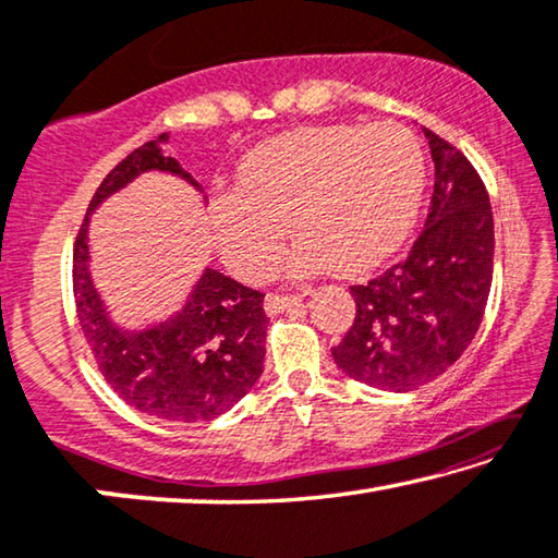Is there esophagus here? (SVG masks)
<instances>
[{
  "instance_id": "34e87169",
  "label": "esophagus",
  "mask_w": 558,
  "mask_h": 558,
  "mask_svg": "<svg viewBox=\"0 0 558 558\" xmlns=\"http://www.w3.org/2000/svg\"><path fill=\"white\" fill-rule=\"evenodd\" d=\"M301 303V295H288V293H270L268 298H265V311H268L270 315L272 313H282L288 311V307H293Z\"/></svg>"
}]
</instances>
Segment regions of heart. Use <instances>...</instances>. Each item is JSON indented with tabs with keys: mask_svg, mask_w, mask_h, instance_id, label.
<instances>
[{
	"mask_svg": "<svg viewBox=\"0 0 558 558\" xmlns=\"http://www.w3.org/2000/svg\"><path fill=\"white\" fill-rule=\"evenodd\" d=\"M423 190L426 153L403 124L295 130L245 157L238 195L215 199V238L245 280L276 270L286 226L301 240L295 272H361L409 235Z\"/></svg>",
	"mask_w": 558,
	"mask_h": 558,
	"instance_id": "1",
	"label": "heart"
}]
</instances>
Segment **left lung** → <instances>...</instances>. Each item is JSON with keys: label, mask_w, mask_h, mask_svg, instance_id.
Returning a JSON list of instances; mask_svg holds the SVG:
<instances>
[{"label": "left lung", "mask_w": 558, "mask_h": 558, "mask_svg": "<svg viewBox=\"0 0 558 558\" xmlns=\"http://www.w3.org/2000/svg\"><path fill=\"white\" fill-rule=\"evenodd\" d=\"M436 165L423 230L405 257L351 286L355 320L332 348L338 368L384 390H415L461 359L494 278V215L484 180L459 147L426 130Z\"/></svg>", "instance_id": "obj_1"}]
</instances>
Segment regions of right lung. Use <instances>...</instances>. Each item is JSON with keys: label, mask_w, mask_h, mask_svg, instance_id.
<instances>
[{"label": "right lung", "mask_w": 558, "mask_h": 558, "mask_svg": "<svg viewBox=\"0 0 558 558\" xmlns=\"http://www.w3.org/2000/svg\"><path fill=\"white\" fill-rule=\"evenodd\" d=\"M165 140L162 132L114 165L95 190L89 210L145 170H168L195 182L174 157L162 155ZM72 290L99 373L137 411L174 423L213 421L260 378L268 328L260 290L207 270L178 318L145 332H124L107 320L89 280L87 215L74 238Z\"/></svg>", "instance_id": "1"}]
</instances>
